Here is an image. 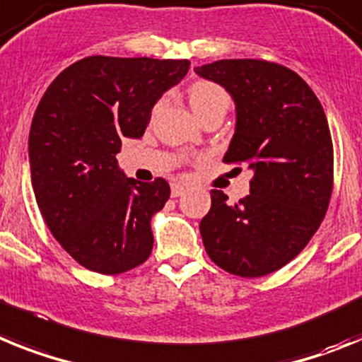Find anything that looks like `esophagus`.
<instances>
[{"label":"esophagus","instance_id":"1","mask_svg":"<svg viewBox=\"0 0 362 362\" xmlns=\"http://www.w3.org/2000/svg\"><path fill=\"white\" fill-rule=\"evenodd\" d=\"M185 189H187L185 185H182V184H173V185H171V194H173V197H180V194L185 193Z\"/></svg>","mask_w":362,"mask_h":362}]
</instances>
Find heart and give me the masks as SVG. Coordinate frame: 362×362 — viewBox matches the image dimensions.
<instances>
[{
  "label": "heart",
  "instance_id": "obj_1",
  "mask_svg": "<svg viewBox=\"0 0 362 362\" xmlns=\"http://www.w3.org/2000/svg\"><path fill=\"white\" fill-rule=\"evenodd\" d=\"M189 103L199 118L215 111L228 112L229 96L220 86L213 81H194L189 87Z\"/></svg>",
  "mask_w": 362,
  "mask_h": 362
}]
</instances>
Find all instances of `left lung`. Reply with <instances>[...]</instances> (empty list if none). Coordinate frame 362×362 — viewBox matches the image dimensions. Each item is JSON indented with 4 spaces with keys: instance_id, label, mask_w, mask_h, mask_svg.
I'll list each match as a JSON object with an SVG mask.
<instances>
[{
    "instance_id": "left-lung-1",
    "label": "left lung",
    "mask_w": 362,
    "mask_h": 362,
    "mask_svg": "<svg viewBox=\"0 0 362 362\" xmlns=\"http://www.w3.org/2000/svg\"><path fill=\"white\" fill-rule=\"evenodd\" d=\"M235 102V134L226 163H247L250 194L237 204L211 191L200 222L216 266L238 276H264L304 250L328 209L333 146L325 109L297 72L264 59H218L194 67Z\"/></svg>"
}]
</instances>
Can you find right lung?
<instances>
[{"label":"right lung","mask_w":362,"mask_h":362,"mask_svg":"<svg viewBox=\"0 0 362 362\" xmlns=\"http://www.w3.org/2000/svg\"><path fill=\"white\" fill-rule=\"evenodd\" d=\"M187 59L89 56L56 76L29 134L30 180L50 233L90 272L118 275L146 262L151 218L168 202L163 178L138 182L118 165L124 138L146 133Z\"/></svg>","instance_id":"add662e5"}]
</instances>
